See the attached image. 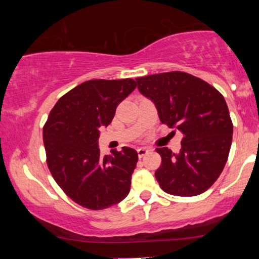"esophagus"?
<instances>
[{"instance_id": "esophagus-1", "label": "esophagus", "mask_w": 259, "mask_h": 259, "mask_svg": "<svg viewBox=\"0 0 259 259\" xmlns=\"http://www.w3.org/2000/svg\"><path fill=\"white\" fill-rule=\"evenodd\" d=\"M137 152H138V157L143 158V157H145V155H146V154H148V152H150V150H148V148L140 147V148H138Z\"/></svg>"}]
</instances>
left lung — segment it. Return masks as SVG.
<instances>
[{"instance_id":"obj_1","label":"left lung","mask_w":259,"mask_h":259,"mask_svg":"<svg viewBox=\"0 0 259 259\" xmlns=\"http://www.w3.org/2000/svg\"><path fill=\"white\" fill-rule=\"evenodd\" d=\"M164 125L183 133L182 150L159 147L155 178L166 193L192 197L213 185L228 161L233 125L228 105L213 86L189 73L167 72L137 77Z\"/></svg>"}]
</instances>
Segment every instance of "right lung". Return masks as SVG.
I'll return each instance as SVG.
<instances>
[{"mask_svg": "<svg viewBox=\"0 0 259 259\" xmlns=\"http://www.w3.org/2000/svg\"><path fill=\"white\" fill-rule=\"evenodd\" d=\"M133 79L90 80L62 95L44 126L46 161L53 178L73 201L104 210L125 199L138 161L133 148L101 157L99 128L136 90Z\"/></svg>", "mask_w": 259, "mask_h": 259, "instance_id": "1", "label": "right lung"}]
</instances>
